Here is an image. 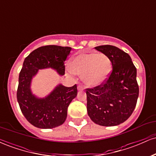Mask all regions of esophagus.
<instances>
[{
  "label": "esophagus",
  "instance_id": "34e87169",
  "mask_svg": "<svg viewBox=\"0 0 156 156\" xmlns=\"http://www.w3.org/2000/svg\"><path fill=\"white\" fill-rule=\"evenodd\" d=\"M83 88L82 87V86H80V85L78 86V91H83Z\"/></svg>",
  "mask_w": 156,
  "mask_h": 156
}]
</instances>
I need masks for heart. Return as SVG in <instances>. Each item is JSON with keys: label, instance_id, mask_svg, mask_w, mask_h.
<instances>
[{"label": "heart", "instance_id": "heart-1", "mask_svg": "<svg viewBox=\"0 0 156 156\" xmlns=\"http://www.w3.org/2000/svg\"><path fill=\"white\" fill-rule=\"evenodd\" d=\"M69 68L74 74L81 76L82 81L90 88L101 87L110 76L112 61L103 53H80L71 59Z\"/></svg>", "mask_w": 156, "mask_h": 156}]
</instances>
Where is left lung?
<instances>
[{
    "instance_id": "left-lung-1",
    "label": "left lung",
    "mask_w": 156,
    "mask_h": 156,
    "mask_svg": "<svg viewBox=\"0 0 156 156\" xmlns=\"http://www.w3.org/2000/svg\"><path fill=\"white\" fill-rule=\"evenodd\" d=\"M94 48L109 57L112 71L104 84L87 89V113L96 124L115 126L126 121L136 105V68L130 55L115 46L107 44Z\"/></svg>"
}]
</instances>
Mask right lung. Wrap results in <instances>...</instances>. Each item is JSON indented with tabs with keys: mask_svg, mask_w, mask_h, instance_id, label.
I'll list each match as a JSON object with an SVG mask.
<instances>
[{
	"mask_svg": "<svg viewBox=\"0 0 156 156\" xmlns=\"http://www.w3.org/2000/svg\"><path fill=\"white\" fill-rule=\"evenodd\" d=\"M71 49L58 45L43 46L32 51L23 62L19 75L17 102L24 117L37 128L51 129L62 125L67 119L69 103L77 96L76 84L67 87L58 83L44 98L36 95L31 90L32 80L39 69L51 68L64 76V62Z\"/></svg>",
	"mask_w": 156,
	"mask_h": 156,
	"instance_id": "right-lung-1",
	"label": "right lung"
}]
</instances>
